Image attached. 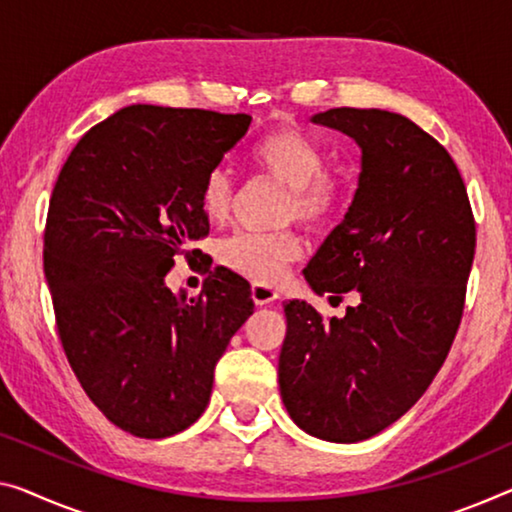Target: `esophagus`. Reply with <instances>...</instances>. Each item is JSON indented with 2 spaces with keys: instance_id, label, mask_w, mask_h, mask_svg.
Instances as JSON below:
<instances>
[{
  "instance_id": "1",
  "label": "esophagus",
  "mask_w": 512,
  "mask_h": 512,
  "mask_svg": "<svg viewBox=\"0 0 512 512\" xmlns=\"http://www.w3.org/2000/svg\"><path fill=\"white\" fill-rule=\"evenodd\" d=\"M250 296H253L255 305H271L273 301L278 299V292H276V289L266 287V285H253V287H250Z\"/></svg>"
}]
</instances>
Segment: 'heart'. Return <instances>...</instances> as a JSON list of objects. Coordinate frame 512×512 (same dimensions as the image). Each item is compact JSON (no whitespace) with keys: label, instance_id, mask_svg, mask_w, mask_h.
Listing matches in <instances>:
<instances>
[{"label":"heart","instance_id":"1","mask_svg":"<svg viewBox=\"0 0 512 512\" xmlns=\"http://www.w3.org/2000/svg\"><path fill=\"white\" fill-rule=\"evenodd\" d=\"M248 160L259 172L269 174L287 197L282 218L301 220L310 230H322L338 216L347 197V183L335 170L324 167V154L308 135L289 126L273 128L250 147ZM232 177L225 170H211L200 188V209L211 223H223L232 211ZM303 253V239L296 230L236 232L218 243V262L253 280L255 285H276L287 266Z\"/></svg>","mask_w":512,"mask_h":512}]
</instances>
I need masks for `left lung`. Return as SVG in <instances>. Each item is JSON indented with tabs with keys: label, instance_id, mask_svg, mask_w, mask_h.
<instances>
[{
	"label": "left lung",
	"instance_id": "obj_1",
	"mask_svg": "<svg viewBox=\"0 0 512 512\" xmlns=\"http://www.w3.org/2000/svg\"><path fill=\"white\" fill-rule=\"evenodd\" d=\"M315 124L363 151L345 220L303 276L345 317L285 303L278 384L312 437L354 444L398 421L427 391L460 329L476 253V220L451 154L395 112L333 108Z\"/></svg>",
	"mask_w": 512,
	"mask_h": 512
}]
</instances>
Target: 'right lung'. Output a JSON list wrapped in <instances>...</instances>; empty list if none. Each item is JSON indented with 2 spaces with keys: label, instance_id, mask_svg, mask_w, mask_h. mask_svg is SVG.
Returning a JSON list of instances; mask_svg holds the SVG:
<instances>
[{
  "label": "right lung",
  "instance_id": "obj_1",
  "mask_svg": "<svg viewBox=\"0 0 512 512\" xmlns=\"http://www.w3.org/2000/svg\"><path fill=\"white\" fill-rule=\"evenodd\" d=\"M253 117L128 105L82 135L61 167L43 232V269L71 370L110 423L172 437L207 409L213 370L253 315L250 285L209 271L174 296V257L209 234L204 177Z\"/></svg>",
  "mask_w": 512,
  "mask_h": 512
}]
</instances>
